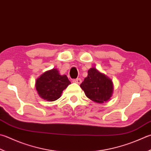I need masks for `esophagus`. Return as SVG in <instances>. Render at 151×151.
I'll return each instance as SVG.
<instances>
[{"label":"esophagus","mask_w":151,"mask_h":151,"mask_svg":"<svg viewBox=\"0 0 151 151\" xmlns=\"http://www.w3.org/2000/svg\"><path fill=\"white\" fill-rule=\"evenodd\" d=\"M73 83H76L78 84H80L81 83V79L80 78H77L75 79H73Z\"/></svg>","instance_id":"1"}]
</instances>
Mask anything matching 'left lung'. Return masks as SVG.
I'll use <instances>...</instances> for the list:
<instances>
[{
  "label": "left lung",
  "mask_w": 151,
  "mask_h": 151,
  "mask_svg": "<svg viewBox=\"0 0 151 151\" xmlns=\"http://www.w3.org/2000/svg\"><path fill=\"white\" fill-rule=\"evenodd\" d=\"M80 87L87 97L97 103L106 102L112 95V81L95 68L88 70L87 77L84 79Z\"/></svg>",
  "instance_id": "obj_1"
}]
</instances>
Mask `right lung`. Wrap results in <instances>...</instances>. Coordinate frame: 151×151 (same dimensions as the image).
Listing matches in <instances>:
<instances>
[{
  "label": "right lung",
  "mask_w": 151,
  "mask_h": 151,
  "mask_svg": "<svg viewBox=\"0 0 151 151\" xmlns=\"http://www.w3.org/2000/svg\"><path fill=\"white\" fill-rule=\"evenodd\" d=\"M71 83L66 75H60L55 68L47 71L37 79L35 87L40 97L47 101H55Z\"/></svg>",
  "instance_id": "right-lung-1"
}]
</instances>
